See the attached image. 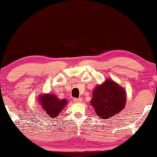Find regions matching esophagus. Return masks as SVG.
Returning a JSON list of instances; mask_svg holds the SVG:
<instances>
[{"label": "esophagus", "mask_w": 157, "mask_h": 157, "mask_svg": "<svg viewBox=\"0 0 157 157\" xmlns=\"http://www.w3.org/2000/svg\"><path fill=\"white\" fill-rule=\"evenodd\" d=\"M82 100V98H73V101L75 102H80Z\"/></svg>", "instance_id": "1"}]
</instances>
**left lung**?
Returning <instances> with one entry per match:
<instances>
[{
    "label": "left lung",
    "mask_w": 157,
    "mask_h": 157,
    "mask_svg": "<svg viewBox=\"0 0 157 157\" xmlns=\"http://www.w3.org/2000/svg\"><path fill=\"white\" fill-rule=\"evenodd\" d=\"M91 102L97 115L101 118L108 119L123 109L126 102L125 91L109 79L95 87Z\"/></svg>",
    "instance_id": "left-lung-1"
}]
</instances>
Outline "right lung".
<instances>
[{
  "label": "right lung",
  "mask_w": 157,
  "mask_h": 157,
  "mask_svg": "<svg viewBox=\"0 0 157 157\" xmlns=\"http://www.w3.org/2000/svg\"><path fill=\"white\" fill-rule=\"evenodd\" d=\"M39 100L43 107L44 110L46 111L48 116L50 118L57 117L67 104L66 100H59L55 95L52 94L42 95L39 98Z\"/></svg>",
  "instance_id": "obj_1"
}]
</instances>
